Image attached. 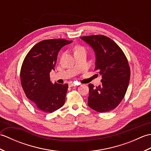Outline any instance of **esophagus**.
Listing matches in <instances>:
<instances>
[{
    "label": "esophagus",
    "instance_id": "esophagus-1",
    "mask_svg": "<svg viewBox=\"0 0 151 151\" xmlns=\"http://www.w3.org/2000/svg\"><path fill=\"white\" fill-rule=\"evenodd\" d=\"M77 85L78 84H75V83H73V82H70L69 84V87H73V86H77Z\"/></svg>",
    "mask_w": 151,
    "mask_h": 151
}]
</instances>
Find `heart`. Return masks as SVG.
Returning <instances> with one entry per match:
<instances>
[{
  "label": "heart",
  "mask_w": 151,
  "mask_h": 151,
  "mask_svg": "<svg viewBox=\"0 0 151 151\" xmlns=\"http://www.w3.org/2000/svg\"><path fill=\"white\" fill-rule=\"evenodd\" d=\"M81 49H83V48H82L81 47L76 46V47H75V51H77V50H81Z\"/></svg>",
  "instance_id": "heart-1"
}]
</instances>
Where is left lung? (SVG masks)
<instances>
[{"label": "left lung", "mask_w": 151, "mask_h": 151, "mask_svg": "<svg viewBox=\"0 0 151 151\" xmlns=\"http://www.w3.org/2000/svg\"><path fill=\"white\" fill-rule=\"evenodd\" d=\"M93 49L95 70L102 76L96 88L89 84L88 104L101 113L114 110L120 104L129 86L130 70L123 50L110 38L102 35L81 37Z\"/></svg>", "instance_id": "8db88e82"}]
</instances>
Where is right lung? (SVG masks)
Wrapping results in <instances>:
<instances>
[{
    "instance_id": "add662e5",
    "label": "right lung",
    "mask_w": 151,
    "mask_h": 151,
    "mask_svg": "<svg viewBox=\"0 0 151 151\" xmlns=\"http://www.w3.org/2000/svg\"><path fill=\"white\" fill-rule=\"evenodd\" d=\"M72 41L64 39L41 41L32 48L22 64V89L27 97L41 111L52 113L65 103L68 84H53L50 73L54 70L60 50Z\"/></svg>"
}]
</instances>
